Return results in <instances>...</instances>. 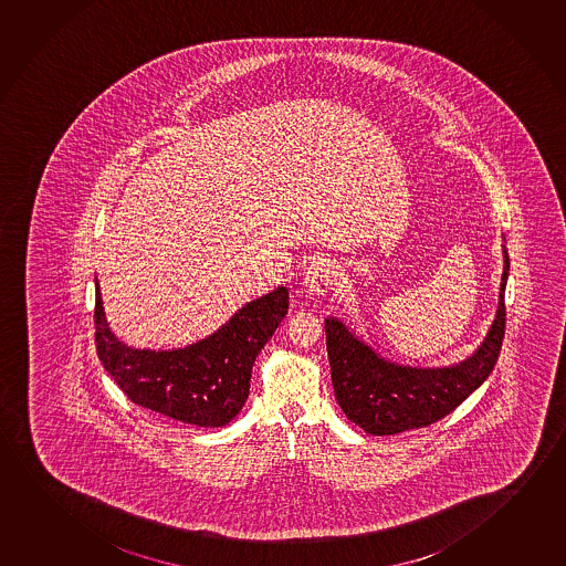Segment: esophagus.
Instances as JSON below:
<instances>
[{"instance_id": "34e87169", "label": "esophagus", "mask_w": 566, "mask_h": 566, "mask_svg": "<svg viewBox=\"0 0 566 566\" xmlns=\"http://www.w3.org/2000/svg\"><path fill=\"white\" fill-rule=\"evenodd\" d=\"M339 276V264L325 256L315 259L304 272L302 286L312 294H325Z\"/></svg>"}]
</instances>
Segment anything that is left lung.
I'll return each mask as SVG.
<instances>
[{
  "mask_svg": "<svg viewBox=\"0 0 566 566\" xmlns=\"http://www.w3.org/2000/svg\"><path fill=\"white\" fill-rule=\"evenodd\" d=\"M504 272L496 317L480 347L454 365L411 366L382 357L339 317L325 319L335 398L343 413L370 436H396L431 426L459 408L494 370L505 331V284L510 256L502 244Z\"/></svg>",
  "mask_w": 566,
  "mask_h": 566,
  "instance_id": "left-lung-1",
  "label": "left lung"
}]
</instances>
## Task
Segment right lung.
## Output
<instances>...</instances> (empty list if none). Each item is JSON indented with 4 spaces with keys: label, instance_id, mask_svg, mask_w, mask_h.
<instances>
[{
    "label": "right lung",
    "instance_id": "obj_1",
    "mask_svg": "<svg viewBox=\"0 0 566 566\" xmlns=\"http://www.w3.org/2000/svg\"><path fill=\"white\" fill-rule=\"evenodd\" d=\"M287 314V287L244 304L208 337L182 348H135L105 319L96 279L97 357L140 408L196 427H223L243 409L261 348Z\"/></svg>",
    "mask_w": 566,
    "mask_h": 566
}]
</instances>
